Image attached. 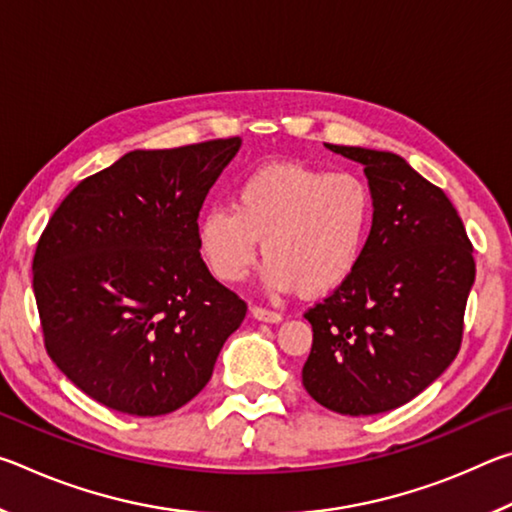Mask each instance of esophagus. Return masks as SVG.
Instances as JSON below:
<instances>
[{"label":"esophagus","mask_w":512,"mask_h":512,"mask_svg":"<svg viewBox=\"0 0 512 512\" xmlns=\"http://www.w3.org/2000/svg\"><path fill=\"white\" fill-rule=\"evenodd\" d=\"M250 314H253L255 320H262V323H280L282 314H277V311L271 309H264V307H253L250 309Z\"/></svg>","instance_id":"1"}]
</instances>
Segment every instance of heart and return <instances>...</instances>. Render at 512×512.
I'll list each match as a JSON object with an SVG mask.
<instances>
[{
	"mask_svg": "<svg viewBox=\"0 0 512 512\" xmlns=\"http://www.w3.org/2000/svg\"><path fill=\"white\" fill-rule=\"evenodd\" d=\"M372 223L375 198L357 173L280 162L239 180L232 207L198 216L196 244L221 282H239L262 239L264 287L314 298L357 271Z\"/></svg>",
	"mask_w": 512,
	"mask_h": 512,
	"instance_id": "b5f03b06",
	"label": "heart"
}]
</instances>
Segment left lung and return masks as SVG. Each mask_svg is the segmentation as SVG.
Masks as SVG:
<instances>
[{
    "label": "left lung",
    "mask_w": 512,
    "mask_h": 512,
    "mask_svg": "<svg viewBox=\"0 0 512 512\" xmlns=\"http://www.w3.org/2000/svg\"><path fill=\"white\" fill-rule=\"evenodd\" d=\"M325 146L363 164L375 223L357 271L305 314L314 343L302 384L329 411L386 413L420 395L461 350L472 244L443 189L400 155Z\"/></svg>",
    "instance_id": "8db88e82"
}]
</instances>
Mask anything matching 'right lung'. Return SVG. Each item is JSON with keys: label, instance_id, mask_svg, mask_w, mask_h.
Wrapping results in <instances>:
<instances>
[{"label": "right lung", "instance_id": "1", "mask_svg": "<svg viewBox=\"0 0 512 512\" xmlns=\"http://www.w3.org/2000/svg\"><path fill=\"white\" fill-rule=\"evenodd\" d=\"M239 137L131 151L81 180L33 257L45 348L85 395L140 418L203 391L246 302L207 271L196 221Z\"/></svg>", "mask_w": 512, "mask_h": 512}]
</instances>
